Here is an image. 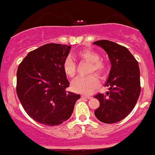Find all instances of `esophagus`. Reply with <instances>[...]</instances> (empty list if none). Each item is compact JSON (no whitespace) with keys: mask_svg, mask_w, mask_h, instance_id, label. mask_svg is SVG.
Returning a JSON list of instances; mask_svg holds the SVG:
<instances>
[{"mask_svg":"<svg viewBox=\"0 0 155 155\" xmlns=\"http://www.w3.org/2000/svg\"><path fill=\"white\" fill-rule=\"evenodd\" d=\"M81 97L86 98V99H91L92 96H90V95H82V96H81Z\"/></svg>","mask_w":155,"mask_h":155,"instance_id":"obj_1","label":"esophagus"}]
</instances>
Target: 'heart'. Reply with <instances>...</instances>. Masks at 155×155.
Masks as SVG:
<instances>
[{
    "instance_id": "heart-1",
    "label": "heart",
    "mask_w": 155,
    "mask_h": 155,
    "mask_svg": "<svg viewBox=\"0 0 155 155\" xmlns=\"http://www.w3.org/2000/svg\"><path fill=\"white\" fill-rule=\"evenodd\" d=\"M81 59L90 62L89 73L94 72L99 77L105 76L108 72V66L103 61L100 60V55L97 52L90 49L81 50L77 54ZM65 74L69 78H74L76 74V64L71 57H67L62 65ZM99 85V80L95 74L85 77H78L71 84V88L76 93H90Z\"/></svg>"
}]
</instances>
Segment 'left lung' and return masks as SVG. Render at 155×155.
Masks as SVG:
<instances>
[{
    "label": "left lung",
    "instance_id": "obj_1",
    "mask_svg": "<svg viewBox=\"0 0 155 155\" xmlns=\"http://www.w3.org/2000/svg\"><path fill=\"white\" fill-rule=\"evenodd\" d=\"M108 54L111 68L105 86L109 91L98 93L99 101L95 110L98 120L105 124L120 121L133 111L141 92L140 71L138 62L124 46L107 40L93 42Z\"/></svg>",
    "mask_w": 155,
    "mask_h": 155
}]
</instances>
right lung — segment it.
<instances>
[{"label":"right lung","instance_id":"right-lung-1","mask_svg":"<svg viewBox=\"0 0 155 155\" xmlns=\"http://www.w3.org/2000/svg\"><path fill=\"white\" fill-rule=\"evenodd\" d=\"M71 46L47 44L29 52L18 67L16 93L25 112L47 126L71 117L79 94L66 91L69 82L62 68Z\"/></svg>","mask_w":155,"mask_h":155}]
</instances>
